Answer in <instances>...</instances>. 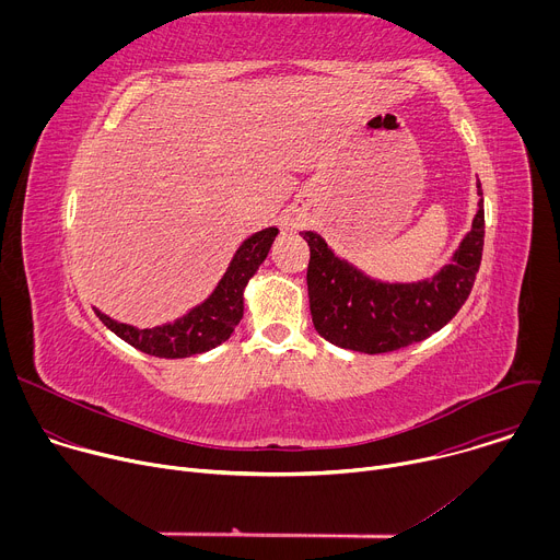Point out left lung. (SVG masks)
Returning <instances> with one entry per match:
<instances>
[{"label":"left lung","mask_w":560,"mask_h":560,"mask_svg":"<svg viewBox=\"0 0 560 560\" xmlns=\"http://www.w3.org/2000/svg\"><path fill=\"white\" fill-rule=\"evenodd\" d=\"M478 195L483 197L481 184ZM301 236L310 246L307 296L316 332L346 350L383 354L439 332L467 301L483 257L486 212L481 199L452 264L417 283L374 281L339 259L316 232Z\"/></svg>","instance_id":"8db88e82"}]
</instances>
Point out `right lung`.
Returning <instances> with one entry per match:
<instances>
[{"label":"right lung","mask_w":560,"mask_h":560,"mask_svg":"<svg viewBox=\"0 0 560 560\" xmlns=\"http://www.w3.org/2000/svg\"><path fill=\"white\" fill-rule=\"evenodd\" d=\"M277 228H266L242 244L214 292L175 324L139 330L95 310L102 324L132 348L159 359H186L208 352L230 339L244 316V288L266 261Z\"/></svg>","instance_id":"add662e5"}]
</instances>
